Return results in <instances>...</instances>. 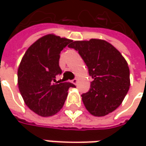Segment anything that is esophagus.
<instances>
[{
	"mask_svg": "<svg viewBox=\"0 0 146 146\" xmlns=\"http://www.w3.org/2000/svg\"><path fill=\"white\" fill-rule=\"evenodd\" d=\"M72 83H73V84H76L78 83V78H75L74 79H73V80H72Z\"/></svg>",
	"mask_w": 146,
	"mask_h": 146,
	"instance_id": "34e87169",
	"label": "esophagus"
}]
</instances>
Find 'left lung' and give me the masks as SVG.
I'll return each instance as SVG.
<instances>
[{"label": "left lung", "instance_id": "1", "mask_svg": "<svg viewBox=\"0 0 146 146\" xmlns=\"http://www.w3.org/2000/svg\"><path fill=\"white\" fill-rule=\"evenodd\" d=\"M94 79L90 90L82 95L87 111L103 117L115 111L126 96L129 86V68L125 58L110 43L99 39L72 41Z\"/></svg>", "mask_w": 146, "mask_h": 146}]
</instances>
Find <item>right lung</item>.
<instances>
[{
    "label": "right lung",
    "mask_w": 146,
    "mask_h": 146,
    "mask_svg": "<svg viewBox=\"0 0 146 146\" xmlns=\"http://www.w3.org/2000/svg\"><path fill=\"white\" fill-rule=\"evenodd\" d=\"M71 40L50 34L31 44L17 70V84L27 106L41 117L56 114L63 106L68 90L74 84L60 83V53Z\"/></svg>",
    "instance_id": "obj_1"
}]
</instances>
